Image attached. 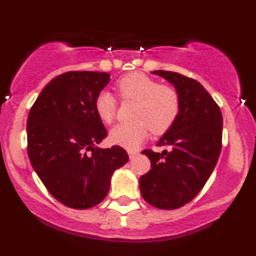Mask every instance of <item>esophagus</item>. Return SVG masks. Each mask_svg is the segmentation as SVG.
Here are the masks:
<instances>
[{
    "label": "esophagus",
    "instance_id": "obj_1",
    "mask_svg": "<svg viewBox=\"0 0 256 256\" xmlns=\"http://www.w3.org/2000/svg\"><path fill=\"white\" fill-rule=\"evenodd\" d=\"M137 154H138V152H137V150H128V157H130L131 160H132V158H135Z\"/></svg>",
    "mask_w": 256,
    "mask_h": 256
}]
</instances>
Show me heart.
Instances as JSON below:
<instances>
[{
  "label": "heart",
  "instance_id": "obj_1",
  "mask_svg": "<svg viewBox=\"0 0 256 256\" xmlns=\"http://www.w3.org/2000/svg\"><path fill=\"white\" fill-rule=\"evenodd\" d=\"M116 90L122 100L138 102L136 109V124H119L110 131V141L128 150H136L152 130L162 135L174 125L180 112L179 92L169 84H160L157 80L132 72L116 82ZM96 115L104 122L115 119L118 102L108 90L96 96L94 103Z\"/></svg>",
  "mask_w": 256,
  "mask_h": 256
}]
</instances>
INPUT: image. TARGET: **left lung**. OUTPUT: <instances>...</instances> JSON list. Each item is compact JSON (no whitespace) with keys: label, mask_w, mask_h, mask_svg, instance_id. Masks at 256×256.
<instances>
[{"label":"left lung","mask_w":256,"mask_h":256,"mask_svg":"<svg viewBox=\"0 0 256 256\" xmlns=\"http://www.w3.org/2000/svg\"><path fill=\"white\" fill-rule=\"evenodd\" d=\"M152 74L176 87L180 96V112L157 144L169 150H142L152 168L140 178V190L150 205L176 210L201 192L216 166L222 148V112L198 80L170 71Z\"/></svg>","instance_id":"8db88e82"}]
</instances>
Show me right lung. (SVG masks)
I'll use <instances>...</instances> for the list:
<instances>
[{
  "instance_id": "right-lung-1",
  "label": "right lung",
  "mask_w": 256,
  "mask_h": 256,
  "mask_svg": "<svg viewBox=\"0 0 256 256\" xmlns=\"http://www.w3.org/2000/svg\"><path fill=\"white\" fill-rule=\"evenodd\" d=\"M106 72L70 71L45 86L26 121L28 156L51 195L64 206L86 210L109 192L115 169L128 160L120 146L99 148L108 136L96 98L109 83Z\"/></svg>"
}]
</instances>
